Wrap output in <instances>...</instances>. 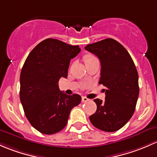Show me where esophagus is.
<instances>
[{
	"mask_svg": "<svg viewBox=\"0 0 157 157\" xmlns=\"http://www.w3.org/2000/svg\"><path fill=\"white\" fill-rule=\"evenodd\" d=\"M90 100L88 99V98H87L86 97H82V101L83 103H86V102H88V101H89Z\"/></svg>",
	"mask_w": 157,
	"mask_h": 157,
	"instance_id": "esophagus-1",
	"label": "esophagus"
}]
</instances>
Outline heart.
Segmentation results:
<instances>
[{
    "label": "heart",
    "instance_id": "heart-1",
    "mask_svg": "<svg viewBox=\"0 0 157 157\" xmlns=\"http://www.w3.org/2000/svg\"><path fill=\"white\" fill-rule=\"evenodd\" d=\"M94 56H87L86 57H85V60H87V59H92V58H94Z\"/></svg>",
    "mask_w": 157,
    "mask_h": 157
}]
</instances>
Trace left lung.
<instances>
[{
  "instance_id": "8db88e82",
  "label": "left lung",
  "mask_w": 157,
  "mask_h": 157,
  "mask_svg": "<svg viewBox=\"0 0 157 157\" xmlns=\"http://www.w3.org/2000/svg\"><path fill=\"white\" fill-rule=\"evenodd\" d=\"M85 49L100 59L99 84L106 88L105 101L94 100L97 110L89 117L90 121L100 130L116 132L135 112L139 95L138 71L127 50L113 38L90 44Z\"/></svg>"
}]
</instances>
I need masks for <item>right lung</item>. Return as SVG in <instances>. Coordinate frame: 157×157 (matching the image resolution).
<instances>
[{
  "label": "right lung",
  "mask_w": 157,
  "mask_h": 157,
  "mask_svg": "<svg viewBox=\"0 0 157 157\" xmlns=\"http://www.w3.org/2000/svg\"><path fill=\"white\" fill-rule=\"evenodd\" d=\"M80 51L78 45L48 38L25 59L20 74V101L29 122L41 133L63 130L71 109L81 103L80 95L66 94L58 85L59 78L67 77L71 59Z\"/></svg>",
  "instance_id": "1"
}]
</instances>
